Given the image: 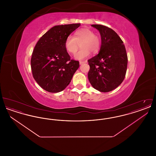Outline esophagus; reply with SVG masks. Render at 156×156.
<instances>
[{"label":"esophagus","instance_id":"esophagus-1","mask_svg":"<svg viewBox=\"0 0 156 156\" xmlns=\"http://www.w3.org/2000/svg\"><path fill=\"white\" fill-rule=\"evenodd\" d=\"M85 62H86V61H80V64L82 65V64H84Z\"/></svg>","mask_w":156,"mask_h":156}]
</instances>
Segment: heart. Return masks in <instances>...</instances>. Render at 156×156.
Listing matches in <instances>:
<instances>
[{
	"label": "heart",
	"mask_w": 156,
	"mask_h": 156,
	"mask_svg": "<svg viewBox=\"0 0 156 156\" xmlns=\"http://www.w3.org/2000/svg\"><path fill=\"white\" fill-rule=\"evenodd\" d=\"M81 41L82 48L75 54V59H85L89 56L90 51L95 53L100 48L101 40L99 37L95 35L92 30L88 28H82L75 32L74 37L69 35L66 38L64 46L67 52L74 54L78 49V44Z\"/></svg>",
	"instance_id": "b5f03b06"
}]
</instances>
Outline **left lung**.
<instances>
[{
    "label": "left lung",
    "instance_id": "obj_1",
    "mask_svg": "<svg viewBox=\"0 0 156 156\" xmlns=\"http://www.w3.org/2000/svg\"><path fill=\"white\" fill-rule=\"evenodd\" d=\"M91 26L99 31L101 46L98 54L88 61L90 66L88 80L95 89L102 92H110L125 79L127 66L126 48L114 30L100 24Z\"/></svg>",
    "mask_w": 156,
    "mask_h": 156
}]
</instances>
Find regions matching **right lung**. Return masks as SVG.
I'll return each mask as SVG.
<instances>
[{
	"label": "right lung",
	"instance_id": "obj_1",
	"mask_svg": "<svg viewBox=\"0 0 156 156\" xmlns=\"http://www.w3.org/2000/svg\"><path fill=\"white\" fill-rule=\"evenodd\" d=\"M80 23L55 26L40 38L31 59L33 76L45 90L59 92L65 89L80 67L71 59L64 46L66 39Z\"/></svg>",
	"mask_w": 156,
	"mask_h": 156
}]
</instances>
